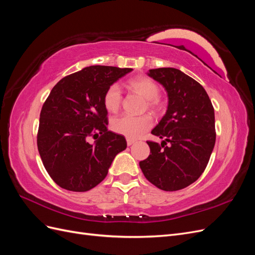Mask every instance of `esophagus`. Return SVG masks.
I'll use <instances>...</instances> for the list:
<instances>
[{
  "mask_svg": "<svg viewBox=\"0 0 255 255\" xmlns=\"http://www.w3.org/2000/svg\"><path fill=\"white\" fill-rule=\"evenodd\" d=\"M134 142H135V140L134 139H130V138H128V139H127L128 145H132Z\"/></svg>",
  "mask_w": 255,
  "mask_h": 255,
  "instance_id": "34e87169",
  "label": "esophagus"
}]
</instances>
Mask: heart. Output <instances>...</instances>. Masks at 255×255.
Masks as SVG:
<instances>
[{
  "label": "heart",
  "mask_w": 255,
  "mask_h": 255,
  "mask_svg": "<svg viewBox=\"0 0 255 255\" xmlns=\"http://www.w3.org/2000/svg\"><path fill=\"white\" fill-rule=\"evenodd\" d=\"M128 86L146 99V105L149 109L156 111L159 107V87L158 85L148 76H137L128 82ZM122 90L119 84L110 85L104 92L103 103L105 109L110 113H116L121 105ZM153 125V118L145 114L141 116L122 115L116 117L112 121V128L117 134L126 136L130 139H136L146 132Z\"/></svg>",
  "instance_id": "heart-1"
}]
</instances>
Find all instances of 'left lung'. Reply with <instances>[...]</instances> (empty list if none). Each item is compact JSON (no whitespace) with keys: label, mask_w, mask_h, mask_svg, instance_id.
<instances>
[{"label":"left lung","mask_w":255,"mask_h":255,"mask_svg":"<svg viewBox=\"0 0 255 255\" xmlns=\"http://www.w3.org/2000/svg\"><path fill=\"white\" fill-rule=\"evenodd\" d=\"M148 75L165 87L168 109L151 132L163 141H146L150 155L139 166L157 188L180 190L196 182L210 160L216 141L214 107L201 85L179 69H151Z\"/></svg>","instance_id":"obj_1"}]
</instances>
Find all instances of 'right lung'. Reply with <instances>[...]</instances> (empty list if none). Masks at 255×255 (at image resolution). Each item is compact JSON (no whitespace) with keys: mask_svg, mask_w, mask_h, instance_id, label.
Masks as SVG:
<instances>
[{"mask_svg":"<svg viewBox=\"0 0 255 255\" xmlns=\"http://www.w3.org/2000/svg\"><path fill=\"white\" fill-rule=\"evenodd\" d=\"M132 70L90 66L65 76L51 90L40 112L37 145L45 170L61 188L83 192L96 187L115 156L126 150V138L107 128L103 96Z\"/></svg>","mask_w":255,"mask_h":255,"instance_id":"obj_1","label":"right lung"}]
</instances>
